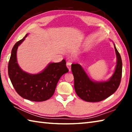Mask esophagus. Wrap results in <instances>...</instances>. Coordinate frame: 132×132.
Returning <instances> with one entry per match:
<instances>
[{"instance_id":"esophagus-1","label":"esophagus","mask_w":132,"mask_h":132,"mask_svg":"<svg viewBox=\"0 0 132 132\" xmlns=\"http://www.w3.org/2000/svg\"><path fill=\"white\" fill-rule=\"evenodd\" d=\"M71 63H70V62H67V63H66L67 68H68L69 71H71Z\"/></svg>"}]
</instances>
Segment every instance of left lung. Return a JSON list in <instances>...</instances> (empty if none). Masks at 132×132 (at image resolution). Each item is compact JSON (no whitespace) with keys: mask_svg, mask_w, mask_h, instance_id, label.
<instances>
[{"mask_svg":"<svg viewBox=\"0 0 132 132\" xmlns=\"http://www.w3.org/2000/svg\"><path fill=\"white\" fill-rule=\"evenodd\" d=\"M113 45L117 58V65L113 74L107 81H94L88 77L80 64H71L75 91L84 101L93 102L102 101L113 94L119 87L122 77V62L115 45Z\"/></svg>","mask_w":132,"mask_h":132,"instance_id":"1","label":"left lung"}]
</instances>
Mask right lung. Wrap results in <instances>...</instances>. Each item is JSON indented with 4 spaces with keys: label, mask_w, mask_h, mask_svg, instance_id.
<instances>
[{
    "label": "right lung",
    "mask_w": 132,
    "mask_h": 132,
    "mask_svg": "<svg viewBox=\"0 0 132 132\" xmlns=\"http://www.w3.org/2000/svg\"><path fill=\"white\" fill-rule=\"evenodd\" d=\"M28 35L13 46L8 64L9 76L15 90L21 97L32 101H44L53 95L60 78L69 70L64 59L58 63H49L38 74H30L22 70L17 63V51Z\"/></svg>",
    "instance_id": "1"
}]
</instances>
